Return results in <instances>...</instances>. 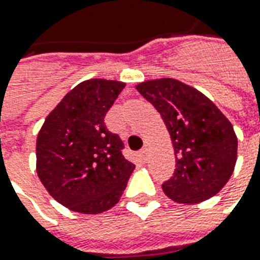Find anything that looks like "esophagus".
I'll list each match as a JSON object with an SVG mask.
<instances>
[{
  "instance_id": "esophagus-1",
  "label": "esophagus",
  "mask_w": 260,
  "mask_h": 260,
  "mask_svg": "<svg viewBox=\"0 0 260 260\" xmlns=\"http://www.w3.org/2000/svg\"><path fill=\"white\" fill-rule=\"evenodd\" d=\"M139 157H141L142 161H146V159H148V149L143 148L142 150H139Z\"/></svg>"
}]
</instances>
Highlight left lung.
Returning a JSON list of instances; mask_svg holds the SVG:
<instances>
[{
    "instance_id": "obj_1",
    "label": "left lung",
    "mask_w": 260,
    "mask_h": 260,
    "mask_svg": "<svg viewBox=\"0 0 260 260\" xmlns=\"http://www.w3.org/2000/svg\"><path fill=\"white\" fill-rule=\"evenodd\" d=\"M160 114L176 156L163 191L176 203L197 204L221 191L234 173L238 138L230 119L197 88L161 77L136 84Z\"/></svg>"
}]
</instances>
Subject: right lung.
Wrapping results in <instances>:
<instances>
[{"mask_svg":"<svg viewBox=\"0 0 260 260\" xmlns=\"http://www.w3.org/2000/svg\"><path fill=\"white\" fill-rule=\"evenodd\" d=\"M124 81L90 79L67 92L50 111L36 139V173L61 206L100 214L117 204L135 165L104 117Z\"/></svg>","mask_w":260,"mask_h":260,"instance_id":"right-lung-1","label":"right lung"}]
</instances>
